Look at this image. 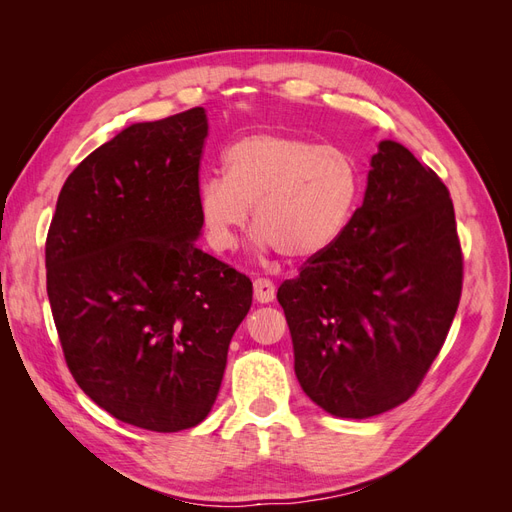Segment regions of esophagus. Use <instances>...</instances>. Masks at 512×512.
Returning <instances> with one entry per match:
<instances>
[{"instance_id":"34e87169","label":"esophagus","mask_w":512,"mask_h":512,"mask_svg":"<svg viewBox=\"0 0 512 512\" xmlns=\"http://www.w3.org/2000/svg\"><path fill=\"white\" fill-rule=\"evenodd\" d=\"M254 299L258 303H271L275 299V284L267 277H258L254 280Z\"/></svg>"}]
</instances>
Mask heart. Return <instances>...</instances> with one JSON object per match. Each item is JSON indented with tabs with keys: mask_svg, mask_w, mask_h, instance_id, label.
I'll list each match as a JSON object with an SVG mask.
<instances>
[{
	"mask_svg": "<svg viewBox=\"0 0 512 512\" xmlns=\"http://www.w3.org/2000/svg\"><path fill=\"white\" fill-rule=\"evenodd\" d=\"M361 166L350 151L280 132L247 134L222 158V177L198 185L209 245L230 252L254 207L256 243L290 260L324 254L342 237L361 198Z\"/></svg>",
	"mask_w": 512,
	"mask_h": 512,
	"instance_id": "obj_1",
	"label": "heart"
}]
</instances>
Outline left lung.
I'll return each instance as SVG.
<instances>
[{
  "label": "left lung",
  "mask_w": 512,
  "mask_h": 512,
  "mask_svg": "<svg viewBox=\"0 0 512 512\" xmlns=\"http://www.w3.org/2000/svg\"><path fill=\"white\" fill-rule=\"evenodd\" d=\"M461 284L448 188L404 145L382 141L342 237L277 288L305 395L342 418L404 404L444 346Z\"/></svg>",
  "instance_id": "8db88e82"
}]
</instances>
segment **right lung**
I'll return each mask as SVG.
<instances>
[{"mask_svg": "<svg viewBox=\"0 0 512 512\" xmlns=\"http://www.w3.org/2000/svg\"><path fill=\"white\" fill-rule=\"evenodd\" d=\"M207 113L132 123L76 166L46 235V292L72 378L160 433L211 412L250 277L196 247Z\"/></svg>", "mask_w": 512, "mask_h": 512, "instance_id": "1", "label": "right lung"}]
</instances>
